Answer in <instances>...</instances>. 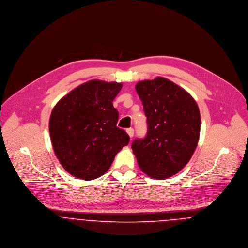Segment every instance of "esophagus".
Returning a JSON list of instances; mask_svg holds the SVG:
<instances>
[{"label":"esophagus","mask_w":248,"mask_h":248,"mask_svg":"<svg viewBox=\"0 0 248 248\" xmlns=\"http://www.w3.org/2000/svg\"><path fill=\"white\" fill-rule=\"evenodd\" d=\"M134 133H135V131H134V129H133V128H129V129H127V134L129 135V137H130L131 139L134 137Z\"/></svg>","instance_id":"1"}]
</instances>
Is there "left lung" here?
Wrapping results in <instances>:
<instances>
[{
  "label": "left lung",
  "instance_id": "8db88e82",
  "mask_svg": "<svg viewBox=\"0 0 248 248\" xmlns=\"http://www.w3.org/2000/svg\"><path fill=\"white\" fill-rule=\"evenodd\" d=\"M136 90L148 124L146 137L132 143L139 166L149 177H172L189 162L197 148L199 107L184 89L164 77L140 81Z\"/></svg>",
  "mask_w": 248,
  "mask_h": 248
}]
</instances>
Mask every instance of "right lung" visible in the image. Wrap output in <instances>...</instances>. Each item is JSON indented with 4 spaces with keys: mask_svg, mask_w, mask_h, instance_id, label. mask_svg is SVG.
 <instances>
[{
    "mask_svg": "<svg viewBox=\"0 0 248 248\" xmlns=\"http://www.w3.org/2000/svg\"><path fill=\"white\" fill-rule=\"evenodd\" d=\"M121 83L91 80L70 92L53 108L49 135L54 153L71 176L91 180L103 176L115 155L130 141L116 127L112 101Z\"/></svg>",
    "mask_w": 248,
    "mask_h": 248,
    "instance_id": "1",
    "label": "right lung"
}]
</instances>
